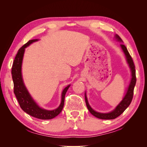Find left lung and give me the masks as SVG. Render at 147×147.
I'll return each instance as SVG.
<instances>
[{"label":"left lung","instance_id":"8db88e82","mask_svg":"<svg viewBox=\"0 0 147 147\" xmlns=\"http://www.w3.org/2000/svg\"><path fill=\"white\" fill-rule=\"evenodd\" d=\"M115 38L117 39V41L119 42H123L121 38H120L119 37V35H118L117 34L115 35ZM120 47H121L123 53H124V55L126 56L127 63L129 67L130 70H131V81H130L129 84V86L127 87L126 93L123 97L122 100L119 102L118 105L116 107H115L114 110L111 111V112L109 113H100V112H96V111H95L94 109H92V108L90 106V105L89 104V102L86 96V92H84V97H85V102H86L87 108L93 116H94L97 118L102 119H113L117 118L121 113H123L124 111L128 107L132 100L133 94H134V89L136 83L135 65L134 64V62L132 61V57L129 55V53L125 45H124L123 44H121V45H120Z\"/></svg>","mask_w":147,"mask_h":147}]
</instances>
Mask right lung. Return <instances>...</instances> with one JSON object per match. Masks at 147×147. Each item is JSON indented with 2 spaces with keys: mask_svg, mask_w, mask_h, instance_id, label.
I'll return each mask as SVG.
<instances>
[{
  "mask_svg": "<svg viewBox=\"0 0 147 147\" xmlns=\"http://www.w3.org/2000/svg\"><path fill=\"white\" fill-rule=\"evenodd\" d=\"M38 40V39L30 40L22 47L17 53L11 69L12 78L14 84V93L21 108L24 112L30 116L38 119H50L57 116L63 110L64 104L65 95L70 84L67 86L63 90L61 94V104L55 110H48L40 107L30 96L23 81V75H22V63H23L25 48L29 46L30 44Z\"/></svg>",
  "mask_w": 147,
  "mask_h": 147,
  "instance_id": "1",
  "label": "right lung"
}]
</instances>
